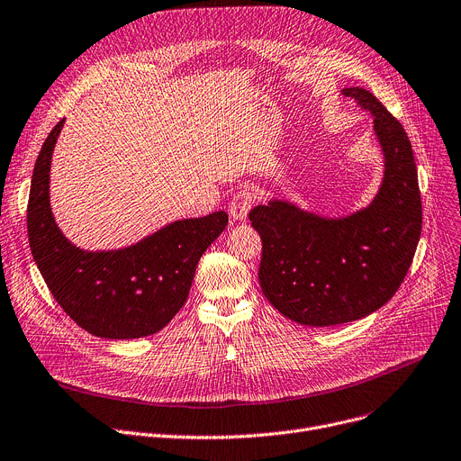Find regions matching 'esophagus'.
Here are the masks:
<instances>
[{
	"label": "esophagus",
	"mask_w": 461,
	"mask_h": 461,
	"mask_svg": "<svg viewBox=\"0 0 461 461\" xmlns=\"http://www.w3.org/2000/svg\"><path fill=\"white\" fill-rule=\"evenodd\" d=\"M254 203H256V193L249 187L240 189L230 200V214L235 221H244L247 219L249 211L254 207Z\"/></svg>",
	"instance_id": "1"
}]
</instances>
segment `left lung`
<instances>
[{
	"label": "left lung",
	"instance_id": "left-lung-1",
	"mask_svg": "<svg viewBox=\"0 0 461 461\" xmlns=\"http://www.w3.org/2000/svg\"><path fill=\"white\" fill-rule=\"evenodd\" d=\"M345 96L375 114L385 156L375 202L341 221L321 219L285 202L250 211L261 237L259 285L287 319L305 326H335L371 315L404 282L422 228V205L411 142L369 90Z\"/></svg>",
	"mask_w": 461,
	"mask_h": 461
}]
</instances>
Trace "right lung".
<instances>
[{
	"label": "right lung",
	"instance_id": "right-lung-1",
	"mask_svg": "<svg viewBox=\"0 0 461 461\" xmlns=\"http://www.w3.org/2000/svg\"><path fill=\"white\" fill-rule=\"evenodd\" d=\"M65 124L57 122L35 163L27 202L29 247L42 278L83 330L105 339H137L163 330L185 303L196 265L228 226L224 211L177 221L135 247L83 252L59 231L50 209V163Z\"/></svg>",
	"mask_w": 461,
	"mask_h": 461
}]
</instances>
